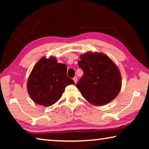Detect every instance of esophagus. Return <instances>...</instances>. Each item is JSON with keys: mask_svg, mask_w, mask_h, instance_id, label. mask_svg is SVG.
<instances>
[{"mask_svg": "<svg viewBox=\"0 0 149 149\" xmlns=\"http://www.w3.org/2000/svg\"><path fill=\"white\" fill-rule=\"evenodd\" d=\"M73 79H74L75 84H76L77 81V77H74V78H73Z\"/></svg>", "mask_w": 149, "mask_h": 149, "instance_id": "1", "label": "esophagus"}]
</instances>
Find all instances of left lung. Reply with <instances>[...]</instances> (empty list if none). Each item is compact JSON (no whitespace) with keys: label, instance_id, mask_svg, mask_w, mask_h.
<instances>
[{"label":"left lung","instance_id":"obj_1","mask_svg":"<svg viewBox=\"0 0 149 149\" xmlns=\"http://www.w3.org/2000/svg\"><path fill=\"white\" fill-rule=\"evenodd\" d=\"M79 67L84 71L76 87L91 104L102 106L112 101L122 87L119 69L102 53L87 52L80 56Z\"/></svg>","mask_w":149,"mask_h":149}]
</instances>
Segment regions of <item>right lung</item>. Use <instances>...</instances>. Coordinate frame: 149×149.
Instances as JSON below:
<instances>
[{
    "mask_svg": "<svg viewBox=\"0 0 149 149\" xmlns=\"http://www.w3.org/2000/svg\"><path fill=\"white\" fill-rule=\"evenodd\" d=\"M75 83L67 75L65 64L56 58L42 57L35 65L27 81V91L37 104L50 107L62 97L66 86Z\"/></svg>",
    "mask_w": 149,
    "mask_h": 149,
    "instance_id": "1",
    "label": "right lung"
}]
</instances>
